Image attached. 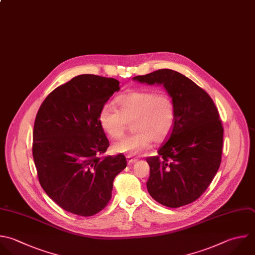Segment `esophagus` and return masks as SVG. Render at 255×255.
Returning a JSON list of instances; mask_svg holds the SVG:
<instances>
[{"label": "esophagus", "instance_id": "esophagus-1", "mask_svg": "<svg viewBox=\"0 0 255 255\" xmlns=\"http://www.w3.org/2000/svg\"><path fill=\"white\" fill-rule=\"evenodd\" d=\"M127 159H128V164H132V163H134V162L137 161V158L131 157L130 155H128V156H127Z\"/></svg>", "mask_w": 255, "mask_h": 255}]
</instances>
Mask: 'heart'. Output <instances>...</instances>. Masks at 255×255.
I'll return each instance as SVG.
<instances>
[{"label":"heart","instance_id":"heart-1","mask_svg":"<svg viewBox=\"0 0 255 255\" xmlns=\"http://www.w3.org/2000/svg\"><path fill=\"white\" fill-rule=\"evenodd\" d=\"M118 110L105 105L99 114L102 129L113 138L121 137L131 123L133 133L116 141L117 152L137 155L147 150L152 141L161 142L171 132L176 117L175 103L166 92L139 90L120 96Z\"/></svg>","mask_w":255,"mask_h":255}]
</instances>
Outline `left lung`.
<instances>
[{"label":"left lung","mask_w":255,"mask_h":255,"mask_svg":"<svg viewBox=\"0 0 255 255\" xmlns=\"http://www.w3.org/2000/svg\"><path fill=\"white\" fill-rule=\"evenodd\" d=\"M134 81L162 85L175 103L174 127L157 155L146 158L150 196L167 207L193 202L215 176L222 154L223 127L209 95L185 76L168 69Z\"/></svg>","instance_id":"obj_1"}]
</instances>
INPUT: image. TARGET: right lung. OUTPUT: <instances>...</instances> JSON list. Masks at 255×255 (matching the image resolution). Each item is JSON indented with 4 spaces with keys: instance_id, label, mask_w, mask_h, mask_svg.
<instances>
[{
    "instance_id": "obj_1",
    "label": "right lung",
    "mask_w": 255,
    "mask_h": 255,
    "mask_svg": "<svg viewBox=\"0 0 255 255\" xmlns=\"http://www.w3.org/2000/svg\"><path fill=\"white\" fill-rule=\"evenodd\" d=\"M119 85L113 78L80 75L55 89L38 111L32 148L40 184L74 214L103 210L115 177L127 166L122 153L103 157L110 142L99 122L101 109Z\"/></svg>"
}]
</instances>
